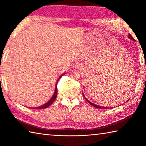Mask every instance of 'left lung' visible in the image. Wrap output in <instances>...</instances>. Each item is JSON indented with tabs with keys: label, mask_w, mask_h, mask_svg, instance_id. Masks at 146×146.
I'll return each mask as SVG.
<instances>
[{
	"label": "left lung",
	"mask_w": 146,
	"mask_h": 146,
	"mask_svg": "<svg viewBox=\"0 0 146 146\" xmlns=\"http://www.w3.org/2000/svg\"><path fill=\"white\" fill-rule=\"evenodd\" d=\"M128 37H129L130 39H131V40H135L134 38H133L132 37V36L130 34L129 35H128ZM83 96H84V94H83ZM86 100H87V99H86ZM128 100H127V101H128ZM87 101H88V102L91 105H92L93 106H94V107L96 108H98V109H107V108H108V107H107V108H106V107L104 108V107H102V106H99L96 105V104H93V103H92V102H90V101H89L88 100H87ZM109 108H108V109H109Z\"/></svg>",
	"instance_id": "left-lung-1"
}]
</instances>
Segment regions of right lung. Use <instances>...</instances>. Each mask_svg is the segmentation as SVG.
I'll list each match as a JSON object with an SVG mask.
<instances>
[{"label":"right lung","mask_w":146,"mask_h":146,"mask_svg":"<svg viewBox=\"0 0 146 146\" xmlns=\"http://www.w3.org/2000/svg\"><path fill=\"white\" fill-rule=\"evenodd\" d=\"M63 75H64V73L63 74ZM63 75H62L60 77H59V78L58 79V80H57V82H58V80L59 79H60V78L62 76H63ZM57 83L56 84V86H55V92H54V94H53V97H51V98L50 100H49L48 102L47 103H46L45 104H44V105H42V106H39V107H36V108H33V109H39V110H41V109H44V108H48L49 106H50L51 104H53V102H54V101H55V100L56 99V96H57Z\"/></svg>","instance_id":"right-lung-1"}]
</instances>
